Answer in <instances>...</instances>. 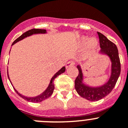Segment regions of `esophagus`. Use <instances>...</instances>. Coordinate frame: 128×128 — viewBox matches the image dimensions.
Segmentation results:
<instances>
[{"mask_svg": "<svg viewBox=\"0 0 128 128\" xmlns=\"http://www.w3.org/2000/svg\"><path fill=\"white\" fill-rule=\"evenodd\" d=\"M74 65V62L70 60V61L68 62H67V64H66V68H70V67L73 66Z\"/></svg>", "mask_w": 128, "mask_h": 128, "instance_id": "1", "label": "esophagus"}]
</instances>
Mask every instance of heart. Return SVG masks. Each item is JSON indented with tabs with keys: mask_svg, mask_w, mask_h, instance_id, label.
Instances as JSON below:
<instances>
[{
	"mask_svg": "<svg viewBox=\"0 0 128 128\" xmlns=\"http://www.w3.org/2000/svg\"><path fill=\"white\" fill-rule=\"evenodd\" d=\"M87 40V37L83 36L80 38V41L78 42V45L80 47L82 46L85 42H86L85 47H84V52H83V57H84V58H89V57L94 56L98 46V41L96 38H92L86 42Z\"/></svg>",
	"mask_w": 128,
	"mask_h": 128,
	"instance_id": "b5f03b06",
	"label": "heart"
}]
</instances>
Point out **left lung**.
I'll return each instance as SVG.
<instances>
[{
	"label": "left lung",
	"mask_w": 128,
	"mask_h": 128,
	"mask_svg": "<svg viewBox=\"0 0 128 128\" xmlns=\"http://www.w3.org/2000/svg\"><path fill=\"white\" fill-rule=\"evenodd\" d=\"M98 34L100 39V48H101L100 53L107 55L112 62L111 75L108 81L100 87H92L86 86L83 82L82 70L79 65L77 66L79 73L74 81V87L77 93L81 97L91 101H98L108 95L114 88L120 73V58L117 46L103 34L98 32Z\"/></svg>",
	"instance_id": "obj_1"
}]
</instances>
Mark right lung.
<instances>
[{
    "label": "right lung",
    "mask_w": 128,
    "mask_h": 128,
    "mask_svg": "<svg viewBox=\"0 0 128 128\" xmlns=\"http://www.w3.org/2000/svg\"><path fill=\"white\" fill-rule=\"evenodd\" d=\"M46 33V30L44 29H38V28H33V29H31L27 31V32H25V33L22 34V36L18 38L15 41H14L12 42V45H13L14 44H15L16 42H18V41H21L23 39L25 38H27V37L30 36H32L33 34H45ZM66 71V68L65 67H62L58 72H57L56 74H54L53 76V77L52 78L51 80H50V82L48 85V87H47L46 89L44 90L43 92L40 95L38 96H36V97H32V98H29V97H26V96H24L22 95L21 94H20L18 91H17L16 90L15 88H14V90L16 91V92L18 94V95L20 96L21 98H22L24 100H27V101H30V102H32V103H40V102H41V101H44L46 99L50 97V96L52 94L53 92H54V80L58 76V75H60V74L63 73L64 72H65ZM8 78H9V80L10 81V77H9V75H8Z\"/></svg>",
    "instance_id": "right-lung-1"
}]
</instances>
